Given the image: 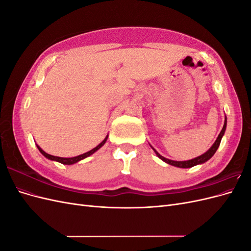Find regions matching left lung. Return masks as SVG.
<instances>
[{
    "instance_id": "left-lung-1",
    "label": "left lung",
    "mask_w": 251,
    "mask_h": 251,
    "mask_svg": "<svg viewBox=\"0 0 251 251\" xmlns=\"http://www.w3.org/2000/svg\"><path fill=\"white\" fill-rule=\"evenodd\" d=\"M226 125H227V119H226V117H225V121H224V126H223V128H222V131L220 132V134H219V136H218V138L216 139V141H215V143L212 144L211 146V148L207 151H205L204 154H202L201 156H198V157H196V158H194V159H191V160H186V161H174V160H171V159H168V158H165V157H163V156H161L160 154L158 153V151L151 146V148L154 150V151H155V154L161 159L162 161H164L165 163H168V164H171V165H173V166H177V168H181V169H189V168H193V166H195V165H198V164H202V163H204V162H206L207 160H209V159L215 155V153L217 151V150H218V148H219V146H220V143H221V139H222V137H223V135H224V133H225V130H226Z\"/></svg>"
}]
</instances>
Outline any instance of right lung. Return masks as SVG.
Masks as SVG:
<instances>
[{
    "instance_id": "1",
    "label": "right lung",
    "mask_w": 251,
    "mask_h": 251,
    "mask_svg": "<svg viewBox=\"0 0 251 251\" xmlns=\"http://www.w3.org/2000/svg\"><path fill=\"white\" fill-rule=\"evenodd\" d=\"M107 139H108V135L105 136V138L98 144V146L96 147V148H94V149H92L91 151H87V153H85V154H81V155H78V156H76V157H70V158H64V157H57V156H52V155H49V154H47L46 151H44L39 146H37L36 144V147H37V149H39V151H41V153L46 157V158H48L49 160H52V161H57V162H59V163H62V164H67V165H71V164H74V163H76V162H78V161H80V160H82V159H85V158H87V157H89V156H91L92 154H94L96 151H98L100 150L103 144L105 143V141H107Z\"/></svg>"
}]
</instances>
